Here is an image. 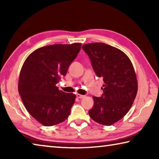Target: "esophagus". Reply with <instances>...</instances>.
<instances>
[{
	"mask_svg": "<svg viewBox=\"0 0 159 159\" xmlns=\"http://www.w3.org/2000/svg\"><path fill=\"white\" fill-rule=\"evenodd\" d=\"M76 97L78 98H80V99H82L84 98V95H80V94H76Z\"/></svg>",
	"mask_w": 159,
	"mask_h": 159,
	"instance_id": "obj_1",
	"label": "esophagus"
}]
</instances>
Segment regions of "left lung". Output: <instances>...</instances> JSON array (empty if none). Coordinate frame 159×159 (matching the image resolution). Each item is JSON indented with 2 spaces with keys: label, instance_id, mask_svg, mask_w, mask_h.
I'll list each match as a JSON object with an SVG mask.
<instances>
[{
  "label": "left lung",
  "instance_id": "1",
  "mask_svg": "<svg viewBox=\"0 0 159 159\" xmlns=\"http://www.w3.org/2000/svg\"><path fill=\"white\" fill-rule=\"evenodd\" d=\"M83 50L89 57L97 76L103 79V94L93 96L89 115L95 122L111 125L124 116L138 92L136 74L130 59L121 50L103 43L85 44Z\"/></svg>",
  "mask_w": 159,
  "mask_h": 159
}]
</instances>
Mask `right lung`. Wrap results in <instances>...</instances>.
<instances>
[{
  "instance_id": "right-lung-1",
  "label": "right lung",
  "mask_w": 159,
  "mask_h": 159,
  "mask_svg": "<svg viewBox=\"0 0 159 159\" xmlns=\"http://www.w3.org/2000/svg\"><path fill=\"white\" fill-rule=\"evenodd\" d=\"M81 43L40 48L26 58L21 69L18 91L29 114L45 126L68 118L76 95L60 91L56 84L66 76Z\"/></svg>"
}]
</instances>
